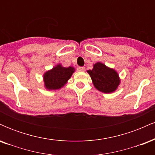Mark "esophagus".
Instances as JSON below:
<instances>
[{"label":"esophagus","mask_w":155,"mask_h":155,"mask_svg":"<svg viewBox=\"0 0 155 155\" xmlns=\"http://www.w3.org/2000/svg\"><path fill=\"white\" fill-rule=\"evenodd\" d=\"M77 71H78L84 72L85 71V68L84 67H78L77 68Z\"/></svg>","instance_id":"1"}]
</instances>
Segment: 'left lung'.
Returning a JSON list of instances; mask_svg holds the SVG:
<instances>
[{
    "instance_id": "8db88e82",
    "label": "left lung",
    "mask_w": 155,
    "mask_h": 155,
    "mask_svg": "<svg viewBox=\"0 0 155 155\" xmlns=\"http://www.w3.org/2000/svg\"><path fill=\"white\" fill-rule=\"evenodd\" d=\"M87 72L95 88L104 93L115 91L120 82L117 73L101 63H95L93 69Z\"/></svg>"
}]
</instances>
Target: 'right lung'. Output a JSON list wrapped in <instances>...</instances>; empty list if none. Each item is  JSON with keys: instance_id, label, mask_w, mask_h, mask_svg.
Instances as JSON below:
<instances>
[{"instance_id": "add662e5", "label": "right lung", "mask_w": 155, "mask_h": 155, "mask_svg": "<svg viewBox=\"0 0 155 155\" xmlns=\"http://www.w3.org/2000/svg\"><path fill=\"white\" fill-rule=\"evenodd\" d=\"M73 67L65 68L60 65L53 68L51 71L46 72L44 76V84L48 90H57L64 86L74 72Z\"/></svg>"}]
</instances>
